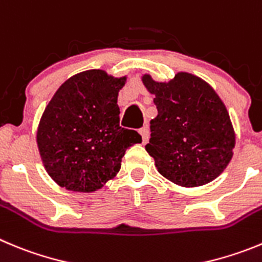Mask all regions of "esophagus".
<instances>
[{
	"label": "esophagus",
	"instance_id": "34e87169",
	"mask_svg": "<svg viewBox=\"0 0 262 262\" xmlns=\"http://www.w3.org/2000/svg\"><path fill=\"white\" fill-rule=\"evenodd\" d=\"M139 134H140L141 141H143V144L147 143L148 138H149V129H148V126H144L143 128L139 129Z\"/></svg>",
	"mask_w": 262,
	"mask_h": 262
}]
</instances>
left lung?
Segmentation results:
<instances>
[{"mask_svg": "<svg viewBox=\"0 0 262 262\" xmlns=\"http://www.w3.org/2000/svg\"><path fill=\"white\" fill-rule=\"evenodd\" d=\"M141 81L155 95L158 110L145 147L158 172L187 188L214 181L230 164L235 147L234 127L217 92L186 71L169 81L144 74Z\"/></svg>", "mask_w": 262, "mask_h": 262, "instance_id": "left-lung-1", "label": "left lung"}]
</instances>
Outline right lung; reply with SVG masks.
<instances>
[{
    "instance_id": "obj_1",
    "label": "right lung",
    "mask_w": 262,
    "mask_h": 262,
    "mask_svg": "<svg viewBox=\"0 0 262 262\" xmlns=\"http://www.w3.org/2000/svg\"><path fill=\"white\" fill-rule=\"evenodd\" d=\"M127 76L87 70L67 79L45 107L36 133L38 153L50 178L74 192L102 188L121 169L127 148L141 143L119 127V91Z\"/></svg>"
}]
</instances>
